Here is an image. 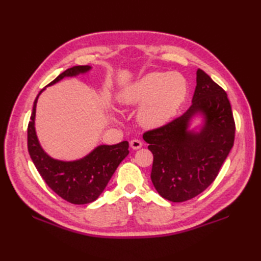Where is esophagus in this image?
<instances>
[{"mask_svg":"<svg viewBox=\"0 0 261 261\" xmlns=\"http://www.w3.org/2000/svg\"><path fill=\"white\" fill-rule=\"evenodd\" d=\"M130 147L134 149V150H137V149H140L142 147V142L138 139H134L130 141Z\"/></svg>","mask_w":261,"mask_h":261,"instance_id":"esophagus-1","label":"esophagus"}]
</instances>
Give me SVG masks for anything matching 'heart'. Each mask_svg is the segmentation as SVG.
<instances>
[{"instance_id": "b5f03b06", "label": "heart", "mask_w": 261, "mask_h": 261, "mask_svg": "<svg viewBox=\"0 0 261 261\" xmlns=\"http://www.w3.org/2000/svg\"><path fill=\"white\" fill-rule=\"evenodd\" d=\"M188 86L179 73L152 71L125 86L118 95L124 107L143 104L138 119L147 127L164 125L173 118L184 103Z\"/></svg>"}]
</instances>
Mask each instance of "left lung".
Returning <instances> with one entry per match:
<instances>
[{
    "label": "left lung",
    "instance_id": "obj_1",
    "mask_svg": "<svg viewBox=\"0 0 261 261\" xmlns=\"http://www.w3.org/2000/svg\"><path fill=\"white\" fill-rule=\"evenodd\" d=\"M201 114L204 123L198 133L188 125ZM236 123L225 91L203 71H196L192 105L167 124L146 131L143 140L153 154L151 180L170 202H185L204 192L218 176L233 147Z\"/></svg>",
    "mask_w": 261,
    "mask_h": 261
}]
</instances>
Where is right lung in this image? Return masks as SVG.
I'll use <instances>...</instances> for the list:
<instances>
[{
    "label": "right lung",
    "mask_w": 261,
    "mask_h": 261,
    "mask_svg": "<svg viewBox=\"0 0 261 261\" xmlns=\"http://www.w3.org/2000/svg\"><path fill=\"white\" fill-rule=\"evenodd\" d=\"M90 69L87 65L74 66L57 76L48 86L56 84L64 77L76 76ZM43 90L35 99L28 124V150L32 162L46 184L65 201L79 205L94 202L107 187L120 163L129 154V142L98 146L86 157L75 162H62L49 157L39 143L35 129L37 101Z\"/></svg>",
    "instance_id": "right-lung-1"
}]
</instances>
